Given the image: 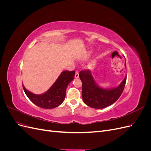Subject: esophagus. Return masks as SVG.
Instances as JSON below:
<instances>
[{"mask_svg": "<svg viewBox=\"0 0 151 151\" xmlns=\"http://www.w3.org/2000/svg\"><path fill=\"white\" fill-rule=\"evenodd\" d=\"M79 72H77V71H76V74H75V78L77 79V78H79Z\"/></svg>", "mask_w": 151, "mask_h": 151, "instance_id": "esophagus-1", "label": "esophagus"}]
</instances>
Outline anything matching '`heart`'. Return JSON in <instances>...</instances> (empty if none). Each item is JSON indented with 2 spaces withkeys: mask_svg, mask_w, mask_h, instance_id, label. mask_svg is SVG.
Listing matches in <instances>:
<instances>
[{
  "mask_svg": "<svg viewBox=\"0 0 151 151\" xmlns=\"http://www.w3.org/2000/svg\"><path fill=\"white\" fill-rule=\"evenodd\" d=\"M91 53H92V51H88V52H87V53H86L85 55L83 57V58H84V59H86V58H88Z\"/></svg>",
  "mask_w": 151,
  "mask_h": 151,
  "instance_id": "obj_1",
  "label": "heart"
}]
</instances>
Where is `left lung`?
<instances>
[{
    "label": "left lung",
    "mask_w": 151,
    "mask_h": 151,
    "mask_svg": "<svg viewBox=\"0 0 151 151\" xmlns=\"http://www.w3.org/2000/svg\"><path fill=\"white\" fill-rule=\"evenodd\" d=\"M126 67V62L125 63ZM79 77L83 83L82 96L84 103L88 106L96 109L110 106L120 98L124 89L127 76L116 88L104 89L99 86L89 70H82Z\"/></svg>",
    "instance_id": "left-lung-1"
}]
</instances>
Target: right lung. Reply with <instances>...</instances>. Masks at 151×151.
Wrapping results in <instances>:
<instances>
[{
    "instance_id": "1",
    "label": "right lung",
    "mask_w": 151,
    "mask_h": 151,
    "mask_svg": "<svg viewBox=\"0 0 151 151\" xmlns=\"http://www.w3.org/2000/svg\"><path fill=\"white\" fill-rule=\"evenodd\" d=\"M76 72L63 71L56 81L46 92L35 94L27 90L22 84L23 89L28 98L36 106L45 109H52L60 105L65 97L66 89L74 78Z\"/></svg>"
}]
</instances>
